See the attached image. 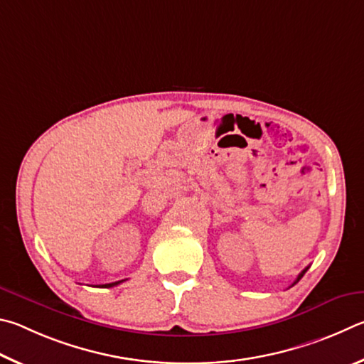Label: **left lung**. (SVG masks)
Listing matches in <instances>:
<instances>
[{"label": "left lung", "instance_id": "obj_1", "mask_svg": "<svg viewBox=\"0 0 364 364\" xmlns=\"http://www.w3.org/2000/svg\"><path fill=\"white\" fill-rule=\"evenodd\" d=\"M307 270H309V267H307V269H304L301 273H299V277H297V279H296V282H294V284L299 282V279H301V278L305 275V272H307Z\"/></svg>", "mask_w": 364, "mask_h": 364}]
</instances>
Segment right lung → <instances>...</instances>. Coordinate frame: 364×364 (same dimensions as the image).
I'll use <instances>...</instances> for the list:
<instances>
[{
    "mask_svg": "<svg viewBox=\"0 0 364 364\" xmlns=\"http://www.w3.org/2000/svg\"><path fill=\"white\" fill-rule=\"evenodd\" d=\"M119 283H123V279H121V282H114V283H108V284H102L100 288H113V286H117V284H119Z\"/></svg>",
    "mask_w": 364,
    "mask_h": 364,
    "instance_id": "obj_1",
    "label": "right lung"
}]
</instances>
